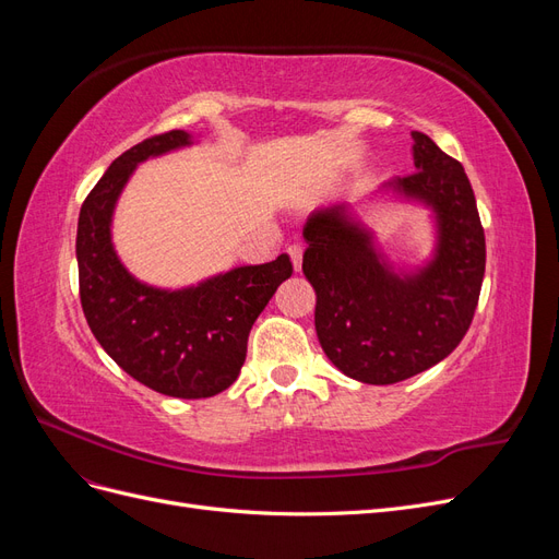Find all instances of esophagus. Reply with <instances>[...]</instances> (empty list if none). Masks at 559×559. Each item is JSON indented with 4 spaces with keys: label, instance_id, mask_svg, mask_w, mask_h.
<instances>
[{
    "label": "esophagus",
    "instance_id": "esophagus-1",
    "mask_svg": "<svg viewBox=\"0 0 559 559\" xmlns=\"http://www.w3.org/2000/svg\"><path fill=\"white\" fill-rule=\"evenodd\" d=\"M286 253H289V259L294 263V270L298 273L300 265H302V247L300 245H292L289 249H286Z\"/></svg>",
    "mask_w": 559,
    "mask_h": 559
}]
</instances>
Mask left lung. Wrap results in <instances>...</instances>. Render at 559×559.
Returning <instances> with one entry per match:
<instances>
[{
    "instance_id": "obj_1",
    "label": "left lung",
    "mask_w": 559,
    "mask_h": 559,
    "mask_svg": "<svg viewBox=\"0 0 559 559\" xmlns=\"http://www.w3.org/2000/svg\"><path fill=\"white\" fill-rule=\"evenodd\" d=\"M415 173L384 189L436 214L433 259L394 273L373 233L347 202L314 210L302 238V273L317 294L314 329L337 370L366 384H394L443 361L462 343L485 275V233L462 163L413 132Z\"/></svg>"
}]
</instances>
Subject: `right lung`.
Returning a JSON list of instances; mask_svg holds the SVG:
<instances>
[{
  "mask_svg": "<svg viewBox=\"0 0 559 559\" xmlns=\"http://www.w3.org/2000/svg\"><path fill=\"white\" fill-rule=\"evenodd\" d=\"M191 144V134H154L118 156L83 200L76 230L79 296L97 343L130 378L177 399H207L240 376L253 321L289 280L286 253L242 265L198 286L167 292L134 280L111 245L116 200L138 163Z\"/></svg>",
  "mask_w": 559,
  "mask_h": 559,
  "instance_id": "right-lung-1",
  "label": "right lung"
}]
</instances>
